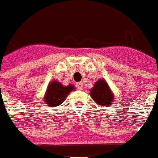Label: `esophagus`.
Masks as SVG:
<instances>
[{
  "label": "esophagus",
  "mask_w": 158,
  "mask_h": 158,
  "mask_svg": "<svg viewBox=\"0 0 158 158\" xmlns=\"http://www.w3.org/2000/svg\"><path fill=\"white\" fill-rule=\"evenodd\" d=\"M76 87L79 89V90H82L83 89V83L82 82H78L76 83Z\"/></svg>",
  "instance_id": "esophagus-1"
}]
</instances>
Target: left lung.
Wrapping results in <instances>:
<instances>
[{
    "label": "left lung",
    "instance_id": "left-lung-1",
    "mask_svg": "<svg viewBox=\"0 0 158 158\" xmlns=\"http://www.w3.org/2000/svg\"><path fill=\"white\" fill-rule=\"evenodd\" d=\"M90 96L98 104L110 106L114 100V96L105 80L100 79L96 82L94 87L90 90Z\"/></svg>",
    "mask_w": 158,
    "mask_h": 158
}]
</instances>
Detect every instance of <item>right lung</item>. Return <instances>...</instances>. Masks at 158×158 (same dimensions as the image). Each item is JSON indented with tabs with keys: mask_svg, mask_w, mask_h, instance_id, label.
I'll list each match as a JSON object with an SVG mask.
<instances>
[{
	"mask_svg": "<svg viewBox=\"0 0 158 158\" xmlns=\"http://www.w3.org/2000/svg\"><path fill=\"white\" fill-rule=\"evenodd\" d=\"M74 90V87L72 85L68 86H63L60 82L53 81L48 85V89L45 94V103L49 107H56L60 105L65 100L69 92Z\"/></svg>",
	"mask_w": 158,
	"mask_h": 158,
	"instance_id": "right-lung-1",
	"label": "right lung"
}]
</instances>
